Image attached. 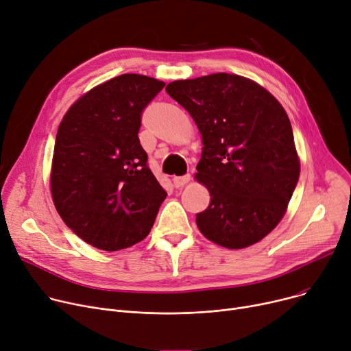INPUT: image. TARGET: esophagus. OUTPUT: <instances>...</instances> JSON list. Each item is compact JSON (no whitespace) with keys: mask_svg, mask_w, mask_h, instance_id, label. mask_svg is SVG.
Segmentation results:
<instances>
[{"mask_svg":"<svg viewBox=\"0 0 351 351\" xmlns=\"http://www.w3.org/2000/svg\"><path fill=\"white\" fill-rule=\"evenodd\" d=\"M189 182H191V175L175 176V178H173V184H175V188H182V186L188 184Z\"/></svg>","mask_w":351,"mask_h":351,"instance_id":"1","label":"esophagus"}]
</instances>
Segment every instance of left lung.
I'll use <instances>...</instances> for the list:
<instances>
[{
	"mask_svg": "<svg viewBox=\"0 0 351 351\" xmlns=\"http://www.w3.org/2000/svg\"><path fill=\"white\" fill-rule=\"evenodd\" d=\"M202 135L196 180L210 204L196 215L202 234L241 250L261 241L287 213L300 162L288 114L251 79L213 73L167 86Z\"/></svg>",
	"mask_w": 351,
	"mask_h": 351,
	"instance_id": "1",
	"label": "left lung"
}]
</instances>
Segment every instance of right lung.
<instances>
[{"mask_svg":"<svg viewBox=\"0 0 351 351\" xmlns=\"http://www.w3.org/2000/svg\"><path fill=\"white\" fill-rule=\"evenodd\" d=\"M163 86L144 75L117 76L84 93L59 124L53 204L66 226L99 250L143 241L167 197L138 138L141 112Z\"/></svg>","mask_w":351,"mask_h":351,"instance_id":"obj_1","label":"right lung"}]
</instances>
